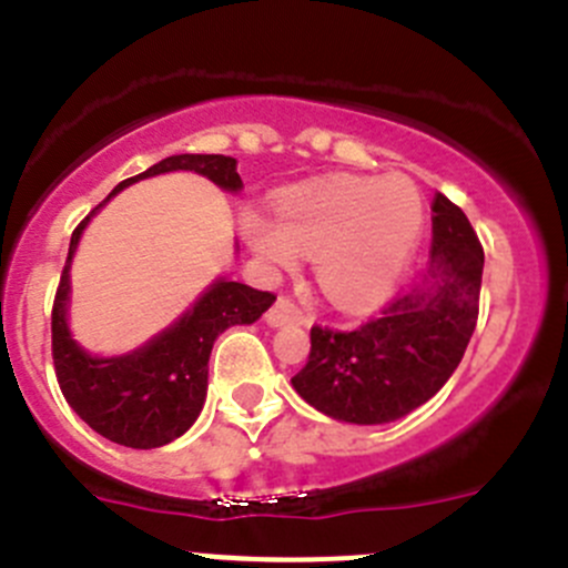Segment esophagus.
<instances>
[{"instance_id":"esophagus-1","label":"esophagus","mask_w":568,"mask_h":568,"mask_svg":"<svg viewBox=\"0 0 568 568\" xmlns=\"http://www.w3.org/2000/svg\"><path fill=\"white\" fill-rule=\"evenodd\" d=\"M266 324L268 326H288V324H307V316L294 305L291 300L280 296L266 313Z\"/></svg>"}]
</instances>
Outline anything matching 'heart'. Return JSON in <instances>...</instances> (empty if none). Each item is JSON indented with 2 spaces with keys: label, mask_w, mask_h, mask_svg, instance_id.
Here are the masks:
<instances>
[{
  "label": "heart",
  "mask_w": 568,
  "mask_h": 568,
  "mask_svg": "<svg viewBox=\"0 0 568 568\" xmlns=\"http://www.w3.org/2000/svg\"><path fill=\"white\" fill-rule=\"evenodd\" d=\"M277 222L250 214L244 231L266 266L313 255L318 288L343 311H371L398 288L426 225V203L406 175H326L277 194Z\"/></svg>",
  "instance_id": "obj_1"
}]
</instances>
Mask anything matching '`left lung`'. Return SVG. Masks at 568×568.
<instances>
[{
    "instance_id": "8db88e82",
    "label": "left lung",
    "mask_w": 568,
    "mask_h": 568,
    "mask_svg": "<svg viewBox=\"0 0 568 568\" xmlns=\"http://www.w3.org/2000/svg\"><path fill=\"white\" fill-rule=\"evenodd\" d=\"M432 211V263L409 294L354 332L311 329V357L291 385L332 420H398L459 368L478 321L484 250L445 194L434 197Z\"/></svg>"
}]
</instances>
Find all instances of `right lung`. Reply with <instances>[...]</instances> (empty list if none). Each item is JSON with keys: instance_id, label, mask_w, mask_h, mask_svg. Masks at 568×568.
Returning a JSON list of instances; mask_svg holds the SVG:
<instances>
[{"instance_id": "add662e5", "label": "right lung", "mask_w": 568, "mask_h": 568, "mask_svg": "<svg viewBox=\"0 0 568 568\" xmlns=\"http://www.w3.org/2000/svg\"><path fill=\"white\" fill-rule=\"evenodd\" d=\"M178 170L209 178L222 192L239 194L244 189L236 173V159L222 153H178L148 168L145 173L118 183L104 203L95 205L73 231L54 296V311H51V354L65 400L109 443L136 450L162 448L192 428L209 393V357L214 341L227 326L255 324L274 302V294L268 291H255L244 283L216 277L189 311H183L173 324L131 352L99 357L73 337L68 324L71 263L88 222L131 183L178 173Z\"/></svg>"}]
</instances>
